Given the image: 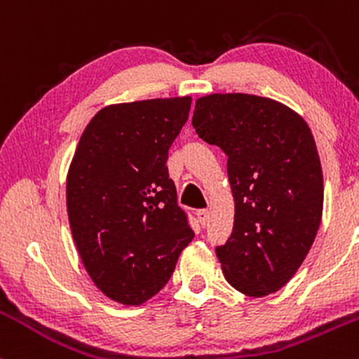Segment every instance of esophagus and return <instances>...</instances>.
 I'll return each mask as SVG.
<instances>
[{"label":"esophagus","instance_id":"1","mask_svg":"<svg viewBox=\"0 0 359 359\" xmlns=\"http://www.w3.org/2000/svg\"><path fill=\"white\" fill-rule=\"evenodd\" d=\"M196 216H197V219H199L201 226L205 228V226H208V222H209V211H208V209H199V211L196 212Z\"/></svg>","mask_w":359,"mask_h":359}]
</instances>
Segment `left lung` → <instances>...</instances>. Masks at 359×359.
<instances>
[{
	"label": "left lung",
	"mask_w": 359,
	"mask_h": 359,
	"mask_svg": "<svg viewBox=\"0 0 359 359\" xmlns=\"http://www.w3.org/2000/svg\"><path fill=\"white\" fill-rule=\"evenodd\" d=\"M192 126L228 156L234 224L216 246L226 280L250 297L273 294L302 265L323 217L314 137L287 106L250 94L201 97Z\"/></svg>",
	"instance_id": "8db88e82"
}]
</instances>
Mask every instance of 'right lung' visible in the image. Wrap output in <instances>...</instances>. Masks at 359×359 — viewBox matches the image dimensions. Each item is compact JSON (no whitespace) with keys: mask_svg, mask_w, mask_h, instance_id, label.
Returning <instances> with one entry per match:
<instances>
[{"mask_svg":"<svg viewBox=\"0 0 359 359\" xmlns=\"http://www.w3.org/2000/svg\"><path fill=\"white\" fill-rule=\"evenodd\" d=\"M191 102L172 97L101 109L69 168L67 212L82 263L102 294L126 306L165 287L194 238L165 165Z\"/></svg>","mask_w":359,"mask_h":359,"instance_id":"add662e5","label":"right lung"}]
</instances>
